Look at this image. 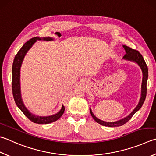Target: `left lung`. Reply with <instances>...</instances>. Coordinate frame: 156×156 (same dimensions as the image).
I'll use <instances>...</instances> for the list:
<instances>
[{
	"label": "left lung",
	"instance_id": "obj_1",
	"mask_svg": "<svg viewBox=\"0 0 156 156\" xmlns=\"http://www.w3.org/2000/svg\"><path fill=\"white\" fill-rule=\"evenodd\" d=\"M123 48L126 50V55H124L123 57V59L127 61H130L136 63L138 66H139L140 68L142 70L143 73V80H142V84H141V95L140 98L138 102V105L135 108L134 110L130 113V114L127 116V117L122 119L119 120L117 121H115V122H106V121H104L102 120L99 119L95 116L93 115L91 109L90 108V112L91 115L92 117L93 118L96 122L98 123L100 125H102L106 127H119L121 126H123L124 124L126 123L132 117V116L134 115L136 112L138 110H139L141 107H142L144 101L145 100L146 95H147V78H148V68L146 65V63L143 56L140 55V53L138 51L130 48L129 47L125 46H123Z\"/></svg>",
	"mask_w": 156,
	"mask_h": 156
}]
</instances>
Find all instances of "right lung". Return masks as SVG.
<instances>
[{"label": "right lung", "mask_w": 156, "mask_h": 156, "mask_svg": "<svg viewBox=\"0 0 156 156\" xmlns=\"http://www.w3.org/2000/svg\"><path fill=\"white\" fill-rule=\"evenodd\" d=\"M37 40H44V41H52L54 39L48 37L40 38L39 37H33L30 39V40L27 41L21 49L17 53L15 58H14L13 66H12V92L13 96L15 100V102L21 111L24 113V115L30 120L32 122L38 124H48L55 121H57L65 111V107L62 105L61 109L60 111L56 113L55 115L47 116V117H39L31 113L26 107L22 101V96H21V90H20V68L24 60V58L26 55L27 52L29 50V49L32 47L33 45L35 43Z\"/></svg>", "instance_id": "obj_1"}]
</instances>
